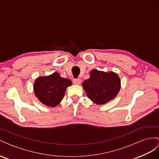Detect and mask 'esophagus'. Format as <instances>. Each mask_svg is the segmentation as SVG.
<instances>
[{
  "label": "esophagus",
  "mask_w": 159,
  "mask_h": 159,
  "mask_svg": "<svg viewBox=\"0 0 159 159\" xmlns=\"http://www.w3.org/2000/svg\"><path fill=\"white\" fill-rule=\"evenodd\" d=\"M73 83H74L75 84H80L81 83V80H80V79H74Z\"/></svg>",
  "instance_id": "1"
}]
</instances>
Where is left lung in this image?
<instances>
[{
    "mask_svg": "<svg viewBox=\"0 0 159 159\" xmlns=\"http://www.w3.org/2000/svg\"><path fill=\"white\" fill-rule=\"evenodd\" d=\"M89 99L97 105H105L114 99L120 89V79L116 72L97 69L90 71L89 79L83 83Z\"/></svg>",
    "mask_w": 159,
    "mask_h": 159,
    "instance_id": "left-lung-1",
    "label": "left lung"
}]
</instances>
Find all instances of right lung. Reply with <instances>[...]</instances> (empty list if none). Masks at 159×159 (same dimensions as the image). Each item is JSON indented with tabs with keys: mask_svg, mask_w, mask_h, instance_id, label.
Wrapping results in <instances>:
<instances>
[{
	"mask_svg": "<svg viewBox=\"0 0 159 159\" xmlns=\"http://www.w3.org/2000/svg\"><path fill=\"white\" fill-rule=\"evenodd\" d=\"M72 84L70 79L62 78L58 72H54L52 75L36 79L33 90L35 96L43 105L55 107L61 103L67 87Z\"/></svg>",
	"mask_w": 159,
	"mask_h": 159,
	"instance_id": "obj_1",
	"label": "right lung"
}]
</instances>
